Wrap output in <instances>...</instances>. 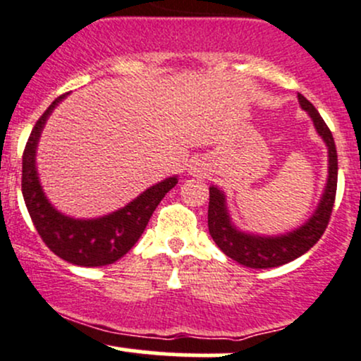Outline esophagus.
<instances>
[{
	"label": "esophagus",
	"mask_w": 361,
	"mask_h": 361,
	"mask_svg": "<svg viewBox=\"0 0 361 361\" xmlns=\"http://www.w3.org/2000/svg\"><path fill=\"white\" fill-rule=\"evenodd\" d=\"M193 173H200V169H197V168H195V171Z\"/></svg>",
	"instance_id": "obj_1"
}]
</instances>
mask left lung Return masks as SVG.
Here are the masks:
<instances>
[{"label": "left lung", "mask_w": 361, "mask_h": 361, "mask_svg": "<svg viewBox=\"0 0 361 361\" xmlns=\"http://www.w3.org/2000/svg\"><path fill=\"white\" fill-rule=\"evenodd\" d=\"M299 102L302 109L309 111L316 130L324 139L327 152H329V176H327L324 195H322L317 210L304 226L285 235H279V238H259V235L244 234L231 224L224 193L215 186H210L209 190V233L224 255L238 261L243 267L275 268L299 258L322 238L327 224H329L331 214H333L338 186L336 144H334L329 127L319 115L316 106L300 93Z\"/></svg>", "instance_id": "1"}]
</instances>
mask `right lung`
Masks as SVG:
<instances>
[{
    "instance_id": "1",
    "label": "right lung",
    "mask_w": 361,
    "mask_h": 361,
    "mask_svg": "<svg viewBox=\"0 0 361 361\" xmlns=\"http://www.w3.org/2000/svg\"><path fill=\"white\" fill-rule=\"evenodd\" d=\"M66 94H61L37 120L23 151L22 193L37 233L45 246L68 263L78 267H105L122 258L139 241L149 219L163 197L178 183L176 176L161 181L140 193L134 202L93 221H76L57 212L49 204L39 183L35 169V149L40 132L54 106Z\"/></svg>"
}]
</instances>
